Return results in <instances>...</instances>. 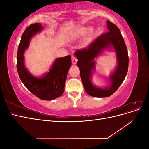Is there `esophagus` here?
<instances>
[{
  "instance_id": "esophagus-1",
  "label": "esophagus",
  "mask_w": 149,
  "mask_h": 149,
  "mask_svg": "<svg viewBox=\"0 0 149 149\" xmlns=\"http://www.w3.org/2000/svg\"><path fill=\"white\" fill-rule=\"evenodd\" d=\"M71 61H72V64L76 65V63H77V61H78V60H77V58H76L74 56H72Z\"/></svg>"
}]
</instances>
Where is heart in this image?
Here are the masks:
<instances>
[{"mask_svg": "<svg viewBox=\"0 0 149 149\" xmlns=\"http://www.w3.org/2000/svg\"><path fill=\"white\" fill-rule=\"evenodd\" d=\"M87 31H88V28L86 27L79 28L78 29L74 31V32L73 34V36H72V38H73V39L74 40L81 38L86 34V33L87 32Z\"/></svg>", "mask_w": 149, "mask_h": 149, "instance_id": "1", "label": "heart"}]
</instances>
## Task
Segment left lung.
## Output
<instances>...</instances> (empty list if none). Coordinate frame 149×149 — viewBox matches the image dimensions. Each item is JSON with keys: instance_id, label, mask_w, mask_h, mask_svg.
Instances as JSON below:
<instances>
[{"instance_id": "8db88e82", "label": "left lung", "mask_w": 149, "mask_h": 149, "mask_svg": "<svg viewBox=\"0 0 149 149\" xmlns=\"http://www.w3.org/2000/svg\"><path fill=\"white\" fill-rule=\"evenodd\" d=\"M109 31L101 35L87 48L80 49L74 53L78 60L77 66L80 70L81 79L86 92L91 96L106 97L111 96L123 83L128 71L129 56L127 49L119 29L115 24L107 20ZM113 48L118 60V66L110 77L111 84L102 89L94 86L91 83L92 70L95 69V59L103 49Z\"/></svg>"}]
</instances>
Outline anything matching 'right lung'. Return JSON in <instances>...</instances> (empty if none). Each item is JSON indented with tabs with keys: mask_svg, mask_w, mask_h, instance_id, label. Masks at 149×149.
I'll return each instance as SVG.
<instances>
[{
	"mask_svg": "<svg viewBox=\"0 0 149 149\" xmlns=\"http://www.w3.org/2000/svg\"><path fill=\"white\" fill-rule=\"evenodd\" d=\"M43 30L41 24H31L22 35L18 48L17 69L20 80L29 91L42 100L51 101L61 96L65 91L66 76L71 66V57L68 55L58 58L49 72L41 78H36L26 70L24 64V53L29 46L33 36Z\"/></svg>",
	"mask_w": 149,
	"mask_h": 149,
	"instance_id": "obj_1",
	"label": "right lung"
}]
</instances>
